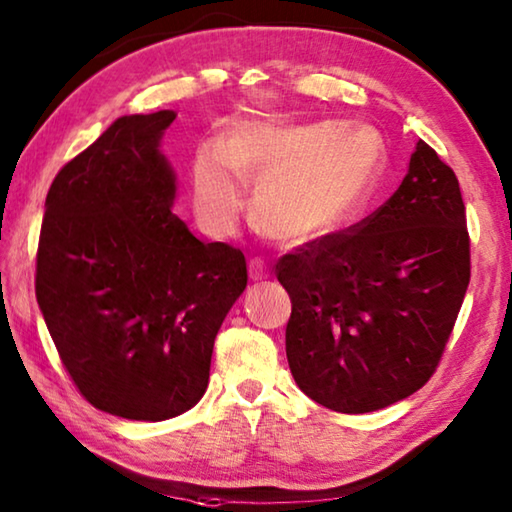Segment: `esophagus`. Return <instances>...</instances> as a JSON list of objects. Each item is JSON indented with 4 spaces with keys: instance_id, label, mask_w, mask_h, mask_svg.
I'll return each instance as SVG.
<instances>
[{
    "instance_id": "esophagus-1",
    "label": "esophagus",
    "mask_w": 512,
    "mask_h": 512,
    "mask_svg": "<svg viewBox=\"0 0 512 512\" xmlns=\"http://www.w3.org/2000/svg\"><path fill=\"white\" fill-rule=\"evenodd\" d=\"M248 276H250V280H255V282L269 278V269H266L264 259H259V257L250 259V262H248Z\"/></svg>"
}]
</instances>
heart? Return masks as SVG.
Listing matches in <instances>:
<instances>
[{"mask_svg":"<svg viewBox=\"0 0 512 512\" xmlns=\"http://www.w3.org/2000/svg\"><path fill=\"white\" fill-rule=\"evenodd\" d=\"M379 160L370 128L287 121H241L220 144L193 160L195 209L218 234L234 230L246 207V183H257L253 220L285 246L333 230L368 190Z\"/></svg>","mask_w":512,"mask_h":512,"instance_id":"1","label":"heart"}]
</instances>
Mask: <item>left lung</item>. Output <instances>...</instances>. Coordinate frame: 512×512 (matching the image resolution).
Instances as JSON below:
<instances>
[{
  "label": "left lung",
  "mask_w": 512,
  "mask_h": 512,
  "mask_svg": "<svg viewBox=\"0 0 512 512\" xmlns=\"http://www.w3.org/2000/svg\"><path fill=\"white\" fill-rule=\"evenodd\" d=\"M285 347L301 391L340 414L409 398L434 375L471 278L455 172L418 140L400 188L352 230L280 257Z\"/></svg>",
  "instance_id": "obj_1"
}]
</instances>
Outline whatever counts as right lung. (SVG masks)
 <instances>
[{
	"mask_svg": "<svg viewBox=\"0 0 512 512\" xmlns=\"http://www.w3.org/2000/svg\"><path fill=\"white\" fill-rule=\"evenodd\" d=\"M172 110L119 117L45 197L36 301L61 363L96 409L165 421L207 391L213 340L248 285L239 248L172 213L160 154Z\"/></svg>",
	"mask_w": 512,
	"mask_h": 512,
	"instance_id": "add662e5",
	"label": "right lung"
}]
</instances>
